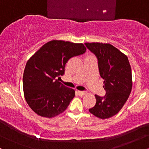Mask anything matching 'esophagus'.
Instances as JSON below:
<instances>
[{"instance_id": "esophagus-1", "label": "esophagus", "mask_w": 149, "mask_h": 149, "mask_svg": "<svg viewBox=\"0 0 149 149\" xmlns=\"http://www.w3.org/2000/svg\"><path fill=\"white\" fill-rule=\"evenodd\" d=\"M77 92H78V94L79 96H83V95H85V93H86V92L84 91H78Z\"/></svg>"}]
</instances>
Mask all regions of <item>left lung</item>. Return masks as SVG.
<instances>
[{"instance_id": "obj_1", "label": "left lung", "mask_w": 149, "mask_h": 149, "mask_svg": "<svg viewBox=\"0 0 149 149\" xmlns=\"http://www.w3.org/2000/svg\"><path fill=\"white\" fill-rule=\"evenodd\" d=\"M85 45L98 59L99 71L107 92L104 97L95 95L96 104L89 111L99 118H109L120 111L130 95V64L127 56L111 44L85 42Z\"/></svg>"}]
</instances>
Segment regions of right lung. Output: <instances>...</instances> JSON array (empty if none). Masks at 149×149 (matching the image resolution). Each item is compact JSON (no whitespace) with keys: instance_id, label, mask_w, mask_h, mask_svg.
Returning <instances> with one entry per match:
<instances>
[{"instance_id":"1","label":"right lung","mask_w":149,"mask_h":149,"mask_svg":"<svg viewBox=\"0 0 149 149\" xmlns=\"http://www.w3.org/2000/svg\"><path fill=\"white\" fill-rule=\"evenodd\" d=\"M85 51L83 43L53 40L29 59L23 75L24 95L36 113L50 118L66 110L75 97V90L59 79L69 59Z\"/></svg>"}]
</instances>
